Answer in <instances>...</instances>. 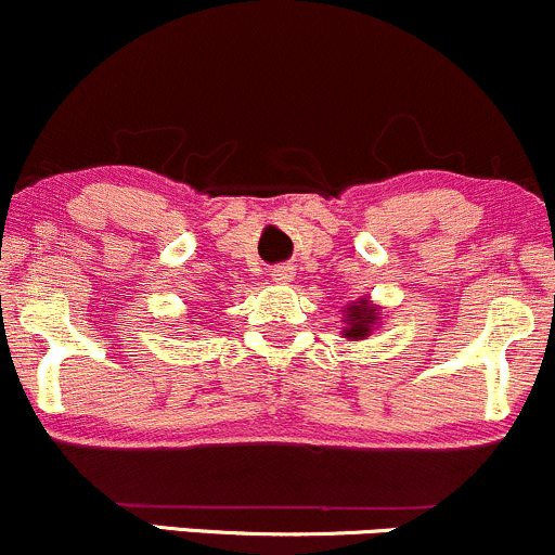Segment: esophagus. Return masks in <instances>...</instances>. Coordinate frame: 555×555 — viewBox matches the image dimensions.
Wrapping results in <instances>:
<instances>
[{"label": "esophagus", "mask_w": 555, "mask_h": 555, "mask_svg": "<svg viewBox=\"0 0 555 555\" xmlns=\"http://www.w3.org/2000/svg\"><path fill=\"white\" fill-rule=\"evenodd\" d=\"M293 273H295L293 266H276V268H271V279H273V282H276V284L289 282V279H293Z\"/></svg>", "instance_id": "1"}]
</instances>
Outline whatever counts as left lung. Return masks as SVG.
I'll return each instance as SVG.
<instances>
[{
	"mask_svg": "<svg viewBox=\"0 0 555 555\" xmlns=\"http://www.w3.org/2000/svg\"><path fill=\"white\" fill-rule=\"evenodd\" d=\"M380 306L370 300V297H359V300L348 302L346 311H343V337L348 340H364V337L372 335L375 326H380Z\"/></svg>",
	"mask_w": 555,
	"mask_h": 555,
	"instance_id": "1",
	"label": "left lung"
}]
</instances>
